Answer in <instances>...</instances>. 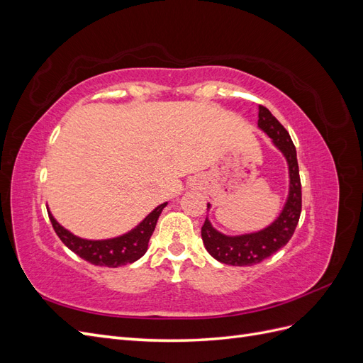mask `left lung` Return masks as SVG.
Listing matches in <instances>:
<instances>
[{
    "label": "left lung",
    "mask_w": 363,
    "mask_h": 363,
    "mask_svg": "<svg viewBox=\"0 0 363 363\" xmlns=\"http://www.w3.org/2000/svg\"><path fill=\"white\" fill-rule=\"evenodd\" d=\"M257 125L265 131L288 160L289 164V196L280 216L269 227L257 233L242 236H225L204 221L201 227V238L206 250L223 263L233 267H251L272 256L289 242L295 227L301 215V180L296 162V151L294 142L276 116L265 106H259ZM208 207V206H207Z\"/></svg>",
    "instance_id": "8db88e82"
}]
</instances>
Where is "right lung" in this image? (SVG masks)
I'll return each instance as SVG.
<instances>
[{
    "label": "right lung",
    "instance_id": "add662e5",
    "mask_svg": "<svg viewBox=\"0 0 363 363\" xmlns=\"http://www.w3.org/2000/svg\"><path fill=\"white\" fill-rule=\"evenodd\" d=\"M164 206H167V203L157 206L155 211H152L135 230H131L130 233L107 240H86L77 238L72 233H69L68 230H65L56 219L52 218L51 213H48V216L54 232L60 238L62 242L71 251H74L77 256L91 262L92 265L96 267L118 268L127 265V263H133L145 255L150 238L152 232H155L157 219Z\"/></svg>",
    "mask_w": 363,
    "mask_h": 363
}]
</instances>
